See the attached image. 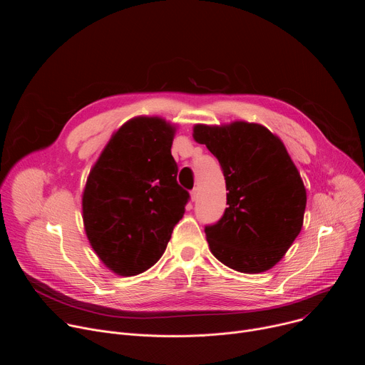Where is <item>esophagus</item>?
Wrapping results in <instances>:
<instances>
[{
	"label": "esophagus",
	"instance_id": "obj_1",
	"mask_svg": "<svg viewBox=\"0 0 365 365\" xmlns=\"http://www.w3.org/2000/svg\"><path fill=\"white\" fill-rule=\"evenodd\" d=\"M190 199H192V200H196V199H197V189H193V190L190 192Z\"/></svg>",
	"mask_w": 365,
	"mask_h": 365
}]
</instances>
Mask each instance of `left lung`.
<instances>
[{
    "instance_id": "1",
    "label": "left lung",
    "mask_w": 365,
    "mask_h": 365,
    "mask_svg": "<svg viewBox=\"0 0 365 365\" xmlns=\"http://www.w3.org/2000/svg\"><path fill=\"white\" fill-rule=\"evenodd\" d=\"M193 138L218 159L227 185L222 218L205 227L227 267L257 274L276 266L303 225L306 189L283 141L262 124H196Z\"/></svg>"
}]
</instances>
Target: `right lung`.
Segmentation results:
<instances>
[{
  "label": "right lung",
  "mask_w": 365,
  "mask_h": 365,
  "mask_svg": "<svg viewBox=\"0 0 365 365\" xmlns=\"http://www.w3.org/2000/svg\"><path fill=\"white\" fill-rule=\"evenodd\" d=\"M176 127L160 117L123 124L92 166L82 193L86 237L101 262L130 277L159 262L189 193L172 155Z\"/></svg>",
  "instance_id": "1"
}]
</instances>
